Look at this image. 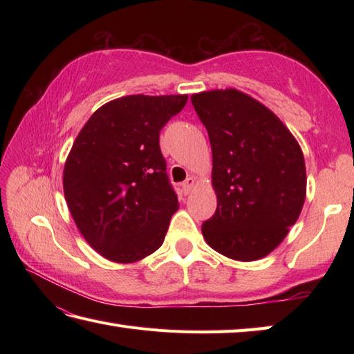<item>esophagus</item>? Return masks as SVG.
Masks as SVG:
<instances>
[{
  "instance_id": "1",
  "label": "esophagus",
  "mask_w": 354,
  "mask_h": 354,
  "mask_svg": "<svg viewBox=\"0 0 354 354\" xmlns=\"http://www.w3.org/2000/svg\"><path fill=\"white\" fill-rule=\"evenodd\" d=\"M193 187H194V179L193 178H187L185 181L183 183V192H184V194H190L192 190H193Z\"/></svg>"
}]
</instances>
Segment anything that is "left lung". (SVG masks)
<instances>
[{"mask_svg":"<svg viewBox=\"0 0 354 354\" xmlns=\"http://www.w3.org/2000/svg\"><path fill=\"white\" fill-rule=\"evenodd\" d=\"M213 152L217 208L202 223L214 251L263 259L283 242L306 199L301 147L265 104L237 89L192 95Z\"/></svg>","mask_w":354,"mask_h":354,"instance_id":"1","label":"left lung"}]
</instances>
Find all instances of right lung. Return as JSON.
Returning a JSON list of instances; mask_svg holds the SVG:
<instances>
[{"label": "right lung", "mask_w": 354, "mask_h": 354, "mask_svg": "<svg viewBox=\"0 0 354 354\" xmlns=\"http://www.w3.org/2000/svg\"><path fill=\"white\" fill-rule=\"evenodd\" d=\"M189 95H126L97 109L64 169L66 205L82 236L104 259L132 263L164 242L178 196L160 132Z\"/></svg>", "instance_id": "obj_1"}]
</instances>
